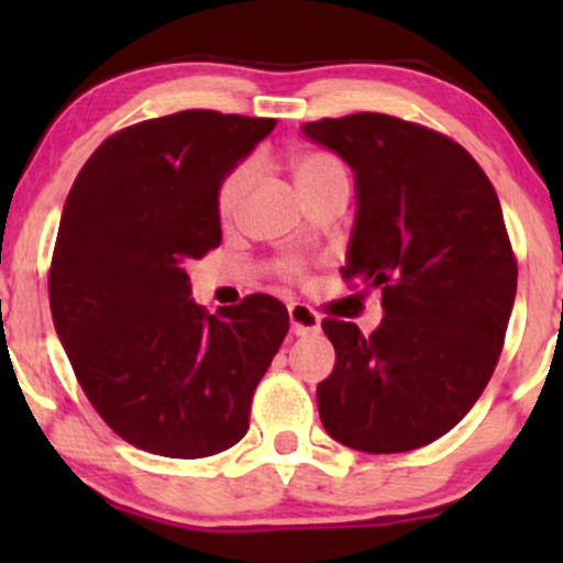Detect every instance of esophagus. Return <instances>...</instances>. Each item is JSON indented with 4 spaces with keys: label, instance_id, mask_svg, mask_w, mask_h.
<instances>
[{
    "label": "esophagus",
    "instance_id": "1",
    "mask_svg": "<svg viewBox=\"0 0 563 563\" xmlns=\"http://www.w3.org/2000/svg\"><path fill=\"white\" fill-rule=\"evenodd\" d=\"M288 320H290V331L296 335H307V333H314L320 328V314L314 312L309 303H290L288 307Z\"/></svg>",
    "mask_w": 563,
    "mask_h": 563
}]
</instances>
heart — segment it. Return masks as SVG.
I'll list each match as a JSON object with an SVG mask.
<instances>
[{"mask_svg":"<svg viewBox=\"0 0 563 563\" xmlns=\"http://www.w3.org/2000/svg\"><path fill=\"white\" fill-rule=\"evenodd\" d=\"M290 169H294V179L296 185L301 187V192H309L314 185H320L322 179L331 177L335 172H344L333 156H328V153H318V151H307V153H299V156H294V161H290ZM251 177H254V166L251 164H238L235 169L224 174L222 183L217 187L219 217L230 219L235 214L238 206H241V200L245 196V190H249ZM277 269H280V275L286 277V280H299V277H303V267L296 260L280 262L277 264Z\"/></svg>","mask_w":563,"mask_h":563,"instance_id":"b5f03b06","label":"heart"}]
</instances>
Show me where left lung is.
Wrapping results in <instances>:
<instances>
[{
    "mask_svg": "<svg viewBox=\"0 0 563 563\" xmlns=\"http://www.w3.org/2000/svg\"><path fill=\"white\" fill-rule=\"evenodd\" d=\"M352 166L357 219L346 283L380 290L371 335L322 320L335 367L320 421L346 448L391 455L434 442L482 397L500 360L516 267L500 200L448 134L386 113L303 124Z\"/></svg>",
    "mask_w": 563,
    "mask_h": 563,
    "instance_id": "obj_1",
    "label": "left lung"
}]
</instances>
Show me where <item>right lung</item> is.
I'll list each match as a JSON object with an SVG mask.
<instances>
[{
  "label": "right lung",
  "mask_w": 563,
  "mask_h": 563,
  "mask_svg": "<svg viewBox=\"0 0 563 563\" xmlns=\"http://www.w3.org/2000/svg\"><path fill=\"white\" fill-rule=\"evenodd\" d=\"M275 119L179 111L102 142L63 206L49 309L100 418L134 448L206 457L249 431L251 399L288 333L286 303L209 314L185 262L222 243L217 187Z\"/></svg>",
  "instance_id": "right-lung-1"
}]
</instances>
